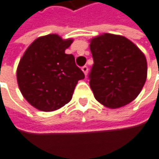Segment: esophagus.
<instances>
[{"instance_id": "esophagus-1", "label": "esophagus", "mask_w": 159, "mask_h": 159, "mask_svg": "<svg viewBox=\"0 0 159 159\" xmlns=\"http://www.w3.org/2000/svg\"><path fill=\"white\" fill-rule=\"evenodd\" d=\"M82 70L84 71L85 75H87V74H88V71H89V68H88V66H83V67H82Z\"/></svg>"}]
</instances>
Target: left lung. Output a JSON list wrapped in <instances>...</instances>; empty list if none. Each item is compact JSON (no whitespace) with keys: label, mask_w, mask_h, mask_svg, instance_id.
Returning a JSON list of instances; mask_svg holds the SVG:
<instances>
[{"label":"left lung","mask_w":159,"mask_h":159,"mask_svg":"<svg viewBox=\"0 0 159 159\" xmlns=\"http://www.w3.org/2000/svg\"><path fill=\"white\" fill-rule=\"evenodd\" d=\"M89 86L95 99L109 108L126 106L141 91L147 77L142 52L126 38L104 34L90 40Z\"/></svg>","instance_id":"left-lung-1"}]
</instances>
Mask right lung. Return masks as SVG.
<instances>
[{"mask_svg":"<svg viewBox=\"0 0 159 159\" xmlns=\"http://www.w3.org/2000/svg\"><path fill=\"white\" fill-rule=\"evenodd\" d=\"M72 39L52 34L40 37L25 51L18 70L20 90L27 102L41 111L56 110L71 100L77 82L85 78L72 54L65 50Z\"/></svg>","mask_w":159,"mask_h":159,"instance_id":"right-lung-1","label":"right lung"}]
</instances>
